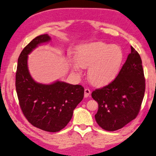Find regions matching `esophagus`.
Listing matches in <instances>:
<instances>
[{
	"mask_svg": "<svg viewBox=\"0 0 156 156\" xmlns=\"http://www.w3.org/2000/svg\"><path fill=\"white\" fill-rule=\"evenodd\" d=\"M90 94H91V91L89 90V89H84V97L85 98L89 97Z\"/></svg>",
	"mask_w": 156,
	"mask_h": 156,
	"instance_id": "obj_1",
	"label": "esophagus"
}]
</instances>
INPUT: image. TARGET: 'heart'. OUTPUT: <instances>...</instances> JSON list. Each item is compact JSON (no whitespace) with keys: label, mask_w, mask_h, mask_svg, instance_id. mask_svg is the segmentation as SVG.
<instances>
[{"label":"heart","mask_w":156,"mask_h":156,"mask_svg":"<svg viewBox=\"0 0 156 156\" xmlns=\"http://www.w3.org/2000/svg\"><path fill=\"white\" fill-rule=\"evenodd\" d=\"M120 46L98 41L81 44L77 48L75 61H71L72 69L80 74L81 68H89L91 84L101 87L112 82L120 72L123 62Z\"/></svg>","instance_id":"heart-1"}]
</instances>
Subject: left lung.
Instances as JSON below:
<instances>
[{
    "instance_id": "1",
    "label": "left lung",
    "mask_w": 156,
    "mask_h": 156,
    "mask_svg": "<svg viewBox=\"0 0 156 156\" xmlns=\"http://www.w3.org/2000/svg\"><path fill=\"white\" fill-rule=\"evenodd\" d=\"M145 88L141 59L131 47V52L116 78L91 93L99 104L95 119L99 126L106 131H114L133 120L139 112Z\"/></svg>"
}]
</instances>
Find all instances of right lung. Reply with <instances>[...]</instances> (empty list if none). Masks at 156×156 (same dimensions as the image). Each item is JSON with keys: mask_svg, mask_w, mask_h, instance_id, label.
<instances>
[{"mask_svg": "<svg viewBox=\"0 0 156 156\" xmlns=\"http://www.w3.org/2000/svg\"><path fill=\"white\" fill-rule=\"evenodd\" d=\"M51 40L48 34L36 37L21 52L16 75V91L23 114L34 126L57 132L71 120L73 112L84 97L81 85L57 80L51 84L35 82L30 73L28 55Z\"/></svg>", "mask_w": 156, "mask_h": 156, "instance_id": "obj_1", "label": "right lung"}]
</instances>
